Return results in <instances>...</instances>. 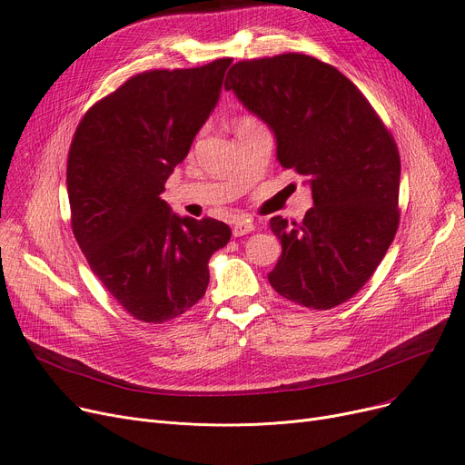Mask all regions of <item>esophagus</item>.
<instances>
[{
	"label": "esophagus",
	"mask_w": 465,
	"mask_h": 465,
	"mask_svg": "<svg viewBox=\"0 0 465 465\" xmlns=\"http://www.w3.org/2000/svg\"><path fill=\"white\" fill-rule=\"evenodd\" d=\"M251 232H254V223H252V220H249V218H245V216H237V218L233 220V235H235V237L247 235V233H251Z\"/></svg>",
	"instance_id": "esophagus-1"
}]
</instances>
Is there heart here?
Listing matches in <instances>:
<instances>
[{
	"mask_svg": "<svg viewBox=\"0 0 465 465\" xmlns=\"http://www.w3.org/2000/svg\"><path fill=\"white\" fill-rule=\"evenodd\" d=\"M241 124H254V120H251V118H245V120L241 122ZM241 124H239V126H241Z\"/></svg>",
	"mask_w": 465,
	"mask_h": 465,
	"instance_id": "b5f03b06",
	"label": "heart"
}]
</instances>
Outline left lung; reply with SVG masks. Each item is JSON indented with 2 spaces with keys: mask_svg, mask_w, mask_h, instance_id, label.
<instances>
[{
  "mask_svg": "<svg viewBox=\"0 0 465 465\" xmlns=\"http://www.w3.org/2000/svg\"><path fill=\"white\" fill-rule=\"evenodd\" d=\"M224 88L270 126L279 163L312 193L302 224L270 220L282 247L270 284L309 309L345 303L375 273L400 224L392 134L343 73L312 56L237 62Z\"/></svg>",
  "mask_w": 465,
  "mask_h": 465,
  "instance_id": "obj_1",
  "label": "left lung"
}]
</instances>
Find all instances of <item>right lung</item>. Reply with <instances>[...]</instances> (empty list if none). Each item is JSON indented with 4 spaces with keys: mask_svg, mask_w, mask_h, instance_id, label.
Instances as JSON below:
<instances>
[{
    "mask_svg": "<svg viewBox=\"0 0 465 465\" xmlns=\"http://www.w3.org/2000/svg\"><path fill=\"white\" fill-rule=\"evenodd\" d=\"M230 58L128 79L79 122L67 156L71 228L90 270L134 319L162 324L198 303L232 230L179 216L165 181L218 104Z\"/></svg>",
    "mask_w": 465,
    "mask_h": 465,
    "instance_id": "1",
    "label": "right lung"
}]
</instances>
